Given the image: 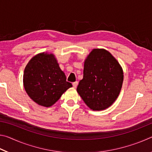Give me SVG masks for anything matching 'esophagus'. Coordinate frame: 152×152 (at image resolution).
<instances>
[{
  "mask_svg": "<svg viewBox=\"0 0 152 152\" xmlns=\"http://www.w3.org/2000/svg\"><path fill=\"white\" fill-rule=\"evenodd\" d=\"M78 82H73L72 83V85H73V87L74 88H76L77 87V86H78Z\"/></svg>",
  "mask_w": 152,
  "mask_h": 152,
  "instance_id": "esophagus-1",
  "label": "esophagus"
}]
</instances>
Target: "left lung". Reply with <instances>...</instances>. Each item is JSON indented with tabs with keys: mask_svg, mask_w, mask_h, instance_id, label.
I'll use <instances>...</instances> for the list:
<instances>
[{
	"mask_svg": "<svg viewBox=\"0 0 152 152\" xmlns=\"http://www.w3.org/2000/svg\"><path fill=\"white\" fill-rule=\"evenodd\" d=\"M123 82V69L116 59L106 50L94 49L84 61L77 92L90 109L102 110L116 101Z\"/></svg>",
	"mask_w": 152,
	"mask_h": 152,
	"instance_id": "8db88e82",
	"label": "left lung"
}]
</instances>
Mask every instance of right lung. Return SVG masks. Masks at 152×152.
I'll list each match as a JSON object with an SVG mask.
<instances>
[{
	"label": "right lung",
	"mask_w": 152,
	"mask_h": 152,
	"mask_svg": "<svg viewBox=\"0 0 152 152\" xmlns=\"http://www.w3.org/2000/svg\"><path fill=\"white\" fill-rule=\"evenodd\" d=\"M23 85L33 101L50 107L72 86L52 53H40L31 59L24 70Z\"/></svg>",
	"instance_id": "right-lung-1"
}]
</instances>
